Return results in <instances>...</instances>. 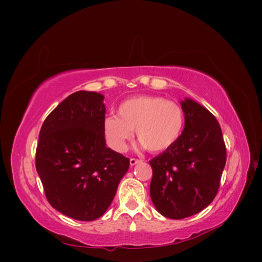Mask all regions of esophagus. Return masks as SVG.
<instances>
[{"label": "esophagus", "mask_w": 262, "mask_h": 262, "mask_svg": "<svg viewBox=\"0 0 262 262\" xmlns=\"http://www.w3.org/2000/svg\"><path fill=\"white\" fill-rule=\"evenodd\" d=\"M140 162H141V160H137V159H134V158H132L129 160V163H130L132 166H134V165H136L137 163H140Z\"/></svg>", "instance_id": "1"}]
</instances>
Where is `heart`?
<instances>
[{
    "label": "heart",
    "instance_id": "obj_1",
    "mask_svg": "<svg viewBox=\"0 0 262 262\" xmlns=\"http://www.w3.org/2000/svg\"><path fill=\"white\" fill-rule=\"evenodd\" d=\"M118 116L103 120V133L110 147L124 152L133 130L143 146L152 153L168 151L179 142L186 127L182 105L161 96H136L122 101Z\"/></svg>",
    "mask_w": 262,
    "mask_h": 262
}]
</instances>
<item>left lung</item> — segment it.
<instances>
[{"label": "left lung", "mask_w": 262, "mask_h": 262, "mask_svg": "<svg viewBox=\"0 0 262 262\" xmlns=\"http://www.w3.org/2000/svg\"><path fill=\"white\" fill-rule=\"evenodd\" d=\"M185 132L174 146L149 161L152 202L160 214L182 220L202 211L219 192L226 147L215 116L186 99Z\"/></svg>", "instance_id": "obj_1"}]
</instances>
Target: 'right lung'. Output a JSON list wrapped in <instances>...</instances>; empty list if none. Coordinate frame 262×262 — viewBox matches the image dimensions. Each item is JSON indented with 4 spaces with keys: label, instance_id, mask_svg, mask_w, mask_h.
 Wrapping results in <instances>:
<instances>
[{
    "label": "right lung",
    "instance_id": "add662e5",
    "mask_svg": "<svg viewBox=\"0 0 262 262\" xmlns=\"http://www.w3.org/2000/svg\"><path fill=\"white\" fill-rule=\"evenodd\" d=\"M103 96L79 91L43 121L36 169L48 203L77 221L99 219L108 209L129 159L105 146Z\"/></svg>",
    "mask_w": 262,
    "mask_h": 262
}]
</instances>
